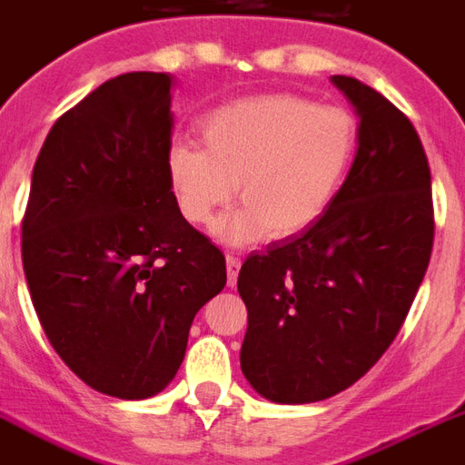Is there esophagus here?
Masks as SVG:
<instances>
[{
  "mask_svg": "<svg viewBox=\"0 0 465 465\" xmlns=\"http://www.w3.org/2000/svg\"><path fill=\"white\" fill-rule=\"evenodd\" d=\"M225 264H228V286H235L237 273H240V257L228 254V257H225Z\"/></svg>",
  "mask_w": 465,
  "mask_h": 465,
  "instance_id": "34e87169",
  "label": "esophagus"
}]
</instances>
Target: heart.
I'll use <instances>...</instances> for the list:
<instances>
[{
    "mask_svg": "<svg viewBox=\"0 0 465 465\" xmlns=\"http://www.w3.org/2000/svg\"><path fill=\"white\" fill-rule=\"evenodd\" d=\"M203 147L176 143L167 179L189 223L211 228L235 196L244 206L218 225L230 244L303 232L332 208L359 153V121L341 106L291 94L223 106L201 128Z\"/></svg>",
    "mask_w": 465,
    "mask_h": 465,
    "instance_id": "obj_1",
    "label": "heart"
}]
</instances>
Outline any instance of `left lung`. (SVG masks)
<instances>
[{
	"label": "left lung",
	"mask_w": 465,
	"mask_h": 465,
	"mask_svg": "<svg viewBox=\"0 0 465 465\" xmlns=\"http://www.w3.org/2000/svg\"><path fill=\"white\" fill-rule=\"evenodd\" d=\"M332 82L359 116V153L315 225L244 259L240 366L266 401L347 391L393 344L430 266L431 174L415 125L359 79Z\"/></svg>",
	"instance_id": "8db88e82"
}]
</instances>
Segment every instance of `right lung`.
I'll use <instances>...</instances> for the list:
<instances>
[{"instance_id":"1","label":"right lung","mask_w":465,"mask_h":465,"mask_svg":"<svg viewBox=\"0 0 465 465\" xmlns=\"http://www.w3.org/2000/svg\"><path fill=\"white\" fill-rule=\"evenodd\" d=\"M172 125L164 72L96 86L50 128L21 225L43 332L86 386L124 401L174 379L196 312L228 282L169 189Z\"/></svg>"}]
</instances>
